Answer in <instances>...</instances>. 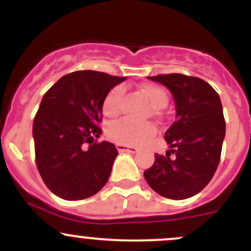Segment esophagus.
I'll use <instances>...</instances> for the list:
<instances>
[{"instance_id": "obj_1", "label": "esophagus", "mask_w": 251, "mask_h": 251, "mask_svg": "<svg viewBox=\"0 0 251 251\" xmlns=\"http://www.w3.org/2000/svg\"><path fill=\"white\" fill-rule=\"evenodd\" d=\"M116 148H118L119 151H130V153H136L137 151V148H135V147L124 146V144H116Z\"/></svg>"}]
</instances>
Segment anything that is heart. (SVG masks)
<instances>
[{
	"label": "heart",
	"instance_id": "b5f03b06",
	"mask_svg": "<svg viewBox=\"0 0 251 251\" xmlns=\"http://www.w3.org/2000/svg\"><path fill=\"white\" fill-rule=\"evenodd\" d=\"M141 93L149 100L153 113L158 114L159 109L166 107L169 102L168 92L161 86L153 83H144L140 88ZM123 96V88L120 86L113 87L105 96L103 100V113L108 118H114L120 111V100ZM155 132V128L151 124H133L127 120H121L111 124L107 127L108 138L118 144L124 146H137L143 143Z\"/></svg>",
	"mask_w": 251,
	"mask_h": 251
}]
</instances>
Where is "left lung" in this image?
Instances as JSON below:
<instances>
[{"label":"left lung","instance_id":"obj_1","mask_svg":"<svg viewBox=\"0 0 251 251\" xmlns=\"http://www.w3.org/2000/svg\"><path fill=\"white\" fill-rule=\"evenodd\" d=\"M148 78L171 91L176 120L165 132L170 151L165 155L155 154L154 164L144 171V178L165 198H191L209 183L219 166L226 133L221 100L199 77L161 74Z\"/></svg>","mask_w":251,"mask_h":251}]
</instances>
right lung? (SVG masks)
I'll return each mask as SVG.
<instances>
[{
    "label": "right lung",
    "mask_w": 251,
    "mask_h": 251,
    "mask_svg": "<svg viewBox=\"0 0 251 251\" xmlns=\"http://www.w3.org/2000/svg\"><path fill=\"white\" fill-rule=\"evenodd\" d=\"M125 77L78 70L45 93L32 124L35 160L45 184L65 201L92 197L104 187L118 149L102 135L103 100Z\"/></svg>",
    "instance_id": "obj_1"
}]
</instances>
